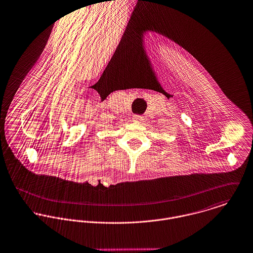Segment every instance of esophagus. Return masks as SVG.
I'll list each match as a JSON object with an SVG mask.
<instances>
[{"label": "esophagus", "mask_w": 253, "mask_h": 253, "mask_svg": "<svg viewBox=\"0 0 253 253\" xmlns=\"http://www.w3.org/2000/svg\"><path fill=\"white\" fill-rule=\"evenodd\" d=\"M133 119H134V121H137V122H140V121H142V119H143V117L141 116V115H139V114H135L134 116H133Z\"/></svg>", "instance_id": "1"}]
</instances>
